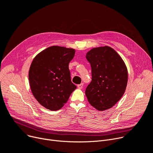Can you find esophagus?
I'll return each mask as SVG.
<instances>
[{
  "instance_id": "esophagus-1",
  "label": "esophagus",
  "mask_w": 153,
  "mask_h": 153,
  "mask_svg": "<svg viewBox=\"0 0 153 153\" xmlns=\"http://www.w3.org/2000/svg\"><path fill=\"white\" fill-rule=\"evenodd\" d=\"M83 85H84V84H83V83H81V84H78V85H77L78 89H82Z\"/></svg>"
}]
</instances>
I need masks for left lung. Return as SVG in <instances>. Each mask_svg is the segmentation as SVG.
I'll return each instance as SVG.
<instances>
[{
  "instance_id": "obj_1",
  "label": "left lung",
  "mask_w": 153,
  "mask_h": 153,
  "mask_svg": "<svg viewBox=\"0 0 153 153\" xmlns=\"http://www.w3.org/2000/svg\"><path fill=\"white\" fill-rule=\"evenodd\" d=\"M91 64L92 81L85 90L91 105L99 111L111 108L124 94L128 71L122 58L113 48H94L86 54Z\"/></svg>"
}]
</instances>
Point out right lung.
Listing matches in <instances>:
<instances>
[{"label":"right lung","mask_w":153,"mask_h":153,"mask_svg":"<svg viewBox=\"0 0 153 153\" xmlns=\"http://www.w3.org/2000/svg\"><path fill=\"white\" fill-rule=\"evenodd\" d=\"M76 50L53 46L38 53L30 65L28 79L34 97L47 109H61L76 86L71 82L69 63Z\"/></svg>","instance_id":"1"}]
</instances>
